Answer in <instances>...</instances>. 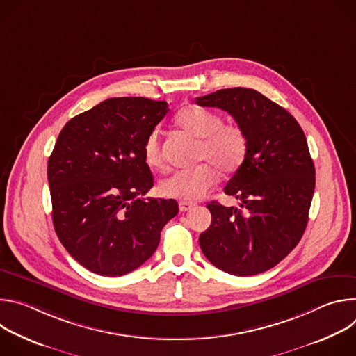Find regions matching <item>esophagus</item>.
<instances>
[{
  "instance_id": "esophagus-1",
  "label": "esophagus",
  "mask_w": 356,
  "mask_h": 356,
  "mask_svg": "<svg viewBox=\"0 0 356 356\" xmlns=\"http://www.w3.org/2000/svg\"><path fill=\"white\" fill-rule=\"evenodd\" d=\"M193 207H194L193 202H188V201H180V202H179V209H180L181 213H186V211L191 210Z\"/></svg>"
}]
</instances>
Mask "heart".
<instances>
[{
  "label": "heart",
  "instance_id": "1",
  "mask_svg": "<svg viewBox=\"0 0 356 356\" xmlns=\"http://www.w3.org/2000/svg\"><path fill=\"white\" fill-rule=\"evenodd\" d=\"M176 124L188 134L200 138L198 159L207 161L191 169L172 173L159 183V191L169 198L194 201L204 197L218 180L217 169L228 176L245 162L248 138L242 127L222 122V117L206 107L187 106L175 118ZM143 156L149 166L162 168L163 155L158 129H152L143 143Z\"/></svg>",
  "mask_w": 356,
  "mask_h": 356
}]
</instances>
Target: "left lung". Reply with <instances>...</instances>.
Instances as JSON below:
<instances>
[{"mask_svg":"<svg viewBox=\"0 0 356 356\" xmlns=\"http://www.w3.org/2000/svg\"><path fill=\"white\" fill-rule=\"evenodd\" d=\"M232 115L248 138V154L224 193L239 207L211 201V225L198 238L206 258L235 276L276 266L307 227L316 187L309 145L294 117L257 90L234 87L195 98Z\"/></svg>","mask_w":356,"mask_h":356,"instance_id":"obj_1","label":"left lung"}]
</instances>
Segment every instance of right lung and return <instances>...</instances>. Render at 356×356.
Instances as JSON below:
<instances>
[{"mask_svg":"<svg viewBox=\"0 0 356 356\" xmlns=\"http://www.w3.org/2000/svg\"><path fill=\"white\" fill-rule=\"evenodd\" d=\"M166 101L108 98L72 118L47 162L55 231L70 255L101 276H122L156 250L176 200L143 198L154 176L143 156Z\"/></svg>","mask_w":356,"mask_h":356,"instance_id":"add662e5","label":"right lung"}]
</instances>
